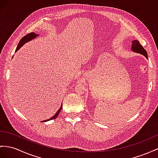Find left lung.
Returning <instances> with one entry per match:
<instances>
[{"label": "left lung", "instance_id": "left-lung-1", "mask_svg": "<svg viewBox=\"0 0 158 158\" xmlns=\"http://www.w3.org/2000/svg\"><path fill=\"white\" fill-rule=\"evenodd\" d=\"M131 48L133 52L142 55L148 59V53L146 51H145L143 48V47L141 45L139 42L137 40H132V44H131Z\"/></svg>", "mask_w": 158, "mask_h": 158}]
</instances>
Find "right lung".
Here are the masks:
<instances>
[{
  "instance_id": "right-lung-1",
  "label": "right lung",
  "mask_w": 158,
  "mask_h": 158,
  "mask_svg": "<svg viewBox=\"0 0 158 158\" xmlns=\"http://www.w3.org/2000/svg\"><path fill=\"white\" fill-rule=\"evenodd\" d=\"M38 36H39V35L36 34V33H29V34H27V35H25V37H23L21 39V40H20V41H19V44H18V45H17V48H16L15 52H17L18 50H19L20 48H21L25 43H27V42H29L30 40L35 39L36 37H38ZM62 107H63V105L61 104V106H60V107L59 109V110H58L57 111H56V114H55L53 116L51 117V118L50 119H45V120L43 121V122H44H44H45V121H49V120H51V119H55V118H56V117H57V116L59 115V113H60V110H61Z\"/></svg>"
}]
</instances>
